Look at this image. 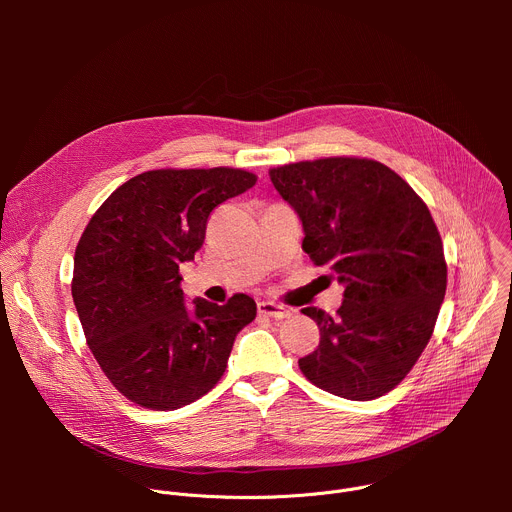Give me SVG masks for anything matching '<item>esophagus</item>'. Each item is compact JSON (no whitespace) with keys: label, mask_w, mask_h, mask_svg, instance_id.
Returning a JSON list of instances; mask_svg holds the SVG:
<instances>
[{"label":"esophagus","mask_w":512,"mask_h":512,"mask_svg":"<svg viewBox=\"0 0 512 512\" xmlns=\"http://www.w3.org/2000/svg\"><path fill=\"white\" fill-rule=\"evenodd\" d=\"M257 310H259L261 316H269V318H275V320H283V318H287L291 314L289 308H285L281 304H275V302H267V300L259 302Z\"/></svg>","instance_id":"34e87169"}]
</instances>
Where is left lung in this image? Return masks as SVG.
<instances>
[{"instance_id":"obj_1","label":"left lung","mask_w":512,"mask_h":512,"mask_svg":"<svg viewBox=\"0 0 512 512\" xmlns=\"http://www.w3.org/2000/svg\"><path fill=\"white\" fill-rule=\"evenodd\" d=\"M298 212L302 249L344 283L334 316L304 308L318 348L298 364L316 387L352 401L393 391L425 350L440 314L448 265L427 204L369 158H320L269 170Z\"/></svg>"}]
</instances>
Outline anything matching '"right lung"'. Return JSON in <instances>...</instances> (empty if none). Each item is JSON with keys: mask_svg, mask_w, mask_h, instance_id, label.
I'll list each match as a JSON object with an SVG mask.
<instances>
[{"mask_svg": "<svg viewBox=\"0 0 512 512\" xmlns=\"http://www.w3.org/2000/svg\"><path fill=\"white\" fill-rule=\"evenodd\" d=\"M257 176L241 168L150 170L121 184L93 214L72 271L87 344L111 385L139 407L172 411L225 375L235 336L257 304H184L180 263L204 243L210 212Z\"/></svg>", "mask_w": 512, "mask_h": 512, "instance_id": "right-lung-1", "label": "right lung"}]
</instances>
